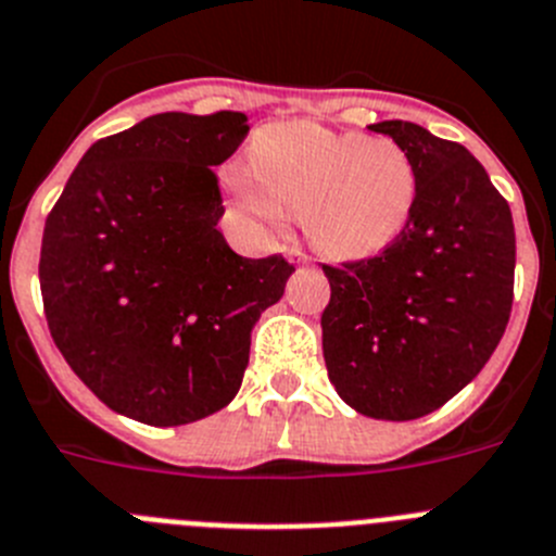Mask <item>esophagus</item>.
<instances>
[{"label": "esophagus", "mask_w": 556, "mask_h": 556, "mask_svg": "<svg viewBox=\"0 0 556 556\" xmlns=\"http://www.w3.org/2000/svg\"><path fill=\"white\" fill-rule=\"evenodd\" d=\"M285 254H288L293 263H299V266H307V263H309V257L299 247H288V252H285Z\"/></svg>", "instance_id": "esophagus-1"}]
</instances>
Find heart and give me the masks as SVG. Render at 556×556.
<instances>
[{
    "mask_svg": "<svg viewBox=\"0 0 556 556\" xmlns=\"http://www.w3.org/2000/svg\"><path fill=\"white\" fill-rule=\"evenodd\" d=\"M249 174L229 172L235 204L282 229L285 213L304 222L309 243L332 260H357L396 241L413 216V160L393 138L334 132L315 122H279L249 143Z\"/></svg>",
    "mask_w": 556,
    "mask_h": 556,
    "instance_id": "obj_1",
    "label": "heart"
}]
</instances>
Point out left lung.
Returning a JSON list of instances; mask_svg holds the SVG:
<instances>
[{
  "mask_svg": "<svg viewBox=\"0 0 556 556\" xmlns=\"http://www.w3.org/2000/svg\"><path fill=\"white\" fill-rule=\"evenodd\" d=\"M418 177L413 216L379 257L324 266V359L338 396L377 421H413L471 382L509 321V204L463 143L379 122Z\"/></svg>",
  "mask_w": 556,
  "mask_h": 556,
  "instance_id": "1",
  "label": "left lung"
}]
</instances>
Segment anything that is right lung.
<instances>
[{
    "label": "right lung",
    "instance_id": "1",
    "mask_svg": "<svg viewBox=\"0 0 556 556\" xmlns=\"http://www.w3.org/2000/svg\"><path fill=\"white\" fill-rule=\"evenodd\" d=\"M249 118L157 113L93 143L43 227L54 346L113 413L179 427L241 390L252 329L293 274L224 241L216 168Z\"/></svg>",
    "mask_w": 556,
    "mask_h": 556
}]
</instances>
